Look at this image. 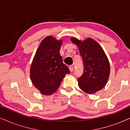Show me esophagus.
Returning <instances> with one entry per match:
<instances>
[{
    "label": "esophagus",
    "instance_id": "34e87169",
    "mask_svg": "<svg viewBox=\"0 0 130 130\" xmlns=\"http://www.w3.org/2000/svg\"><path fill=\"white\" fill-rule=\"evenodd\" d=\"M69 68L70 71L71 72H73V70H74V68H73V66H70L69 67Z\"/></svg>",
    "mask_w": 130,
    "mask_h": 130
}]
</instances>
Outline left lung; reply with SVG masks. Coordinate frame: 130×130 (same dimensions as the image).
I'll return each mask as SVG.
<instances>
[{
  "instance_id": "8db88e82",
  "label": "left lung",
  "mask_w": 130,
  "mask_h": 130,
  "mask_svg": "<svg viewBox=\"0 0 130 130\" xmlns=\"http://www.w3.org/2000/svg\"><path fill=\"white\" fill-rule=\"evenodd\" d=\"M70 40L79 48L84 64L83 75L78 78V86L84 92L93 94L106 85L109 78L108 58L101 46L92 38L83 41L73 37Z\"/></svg>"
}]
</instances>
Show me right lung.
<instances>
[{
	"mask_svg": "<svg viewBox=\"0 0 130 130\" xmlns=\"http://www.w3.org/2000/svg\"><path fill=\"white\" fill-rule=\"evenodd\" d=\"M61 40L46 37L38 47L30 69L34 86L43 94L51 95L60 86L66 74L70 73L60 54Z\"/></svg>",
	"mask_w": 130,
	"mask_h": 130,
	"instance_id": "1",
	"label": "right lung"
}]
</instances>
